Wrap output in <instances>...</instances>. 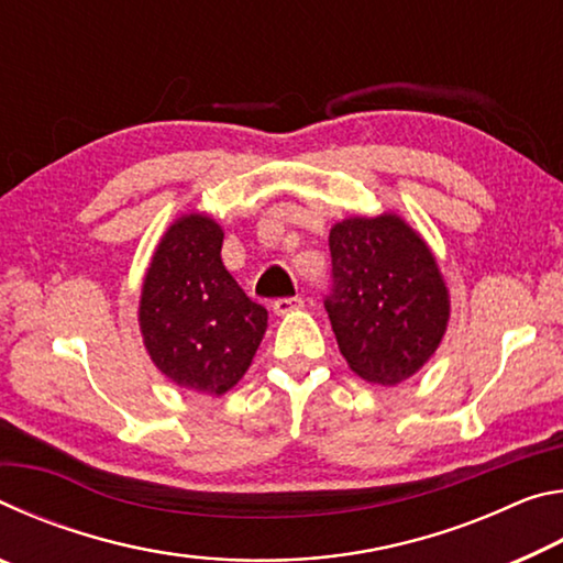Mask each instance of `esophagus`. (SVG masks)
<instances>
[{"mask_svg": "<svg viewBox=\"0 0 563 563\" xmlns=\"http://www.w3.org/2000/svg\"><path fill=\"white\" fill-rule=\"evenodd\" d=\"M302 298H278L273 302V312L275 316H290V312L302 308Z\"/></svg>", "mask_w": 563, "mask_h": 563, "instance_id": "obj_1", "label": "esophagus"}]
</instances>
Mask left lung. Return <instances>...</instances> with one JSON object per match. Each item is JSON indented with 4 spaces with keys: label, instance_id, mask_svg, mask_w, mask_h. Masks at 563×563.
Segmentation results:
<instances>
[{
    "label": "left lung",
    "instance_id": "8db88e82",
    "mask_svg": "<svg viewBox=\"0 0 563 563\" xmlns=\"http://www.w3.org/2000/svg\"><path fill=\"white\" fill-rule=\"evenodd\" d=\"M325 310L352 373L375 385L412 377L434 355L450 292L427 243L402 218H347L330 231Z\"/></svg>",
    "mask_w": 563,
    "mask_h": 563
}]
</instances>
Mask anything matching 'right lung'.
<instances>
[{
	"instance_id": "1",
	"label": "right lung",
	"mask_w": 563,
	"mask_h": 563,
	"mask_svg": "<svg viewBox=\"0 0 563 563\" xmlns=\"http://www.w3.org/2000/svg\"><path fill=\"white\" fill-rule=\"evenodd\" d=\"M221 247L213 218H178L151 258L139 305L154 365L170 383L203 395H223L245 375L268 328V310L225 271Z\"/></svg>"
}]
</instances>
